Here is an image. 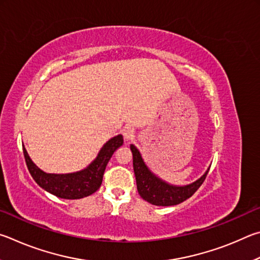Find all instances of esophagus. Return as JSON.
<instances>
[{
  "label": "esophagus",
  "instance_id": "obj_1",
  "mask_svg": "<svg viewBox=\"0 0 260 260\" xmlns=\"http://www.w3.org/2000/svg\"><path fill=\"white\" fill-rule=\"evenodd\" d=\"M122 135H123V137H124L126 142H129V140H131L135 137V129L130 125H125L122 129Z\"/></svg>",
  "mask_w": 260,
  "mask_h": 260
}]
</instances>
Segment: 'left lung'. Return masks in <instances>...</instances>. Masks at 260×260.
Segmentation results:
<instances>
[{
  "instance_id": "obj_1",
  "label": "left lung",
  "mask_w": 260,
  "mask_h": 260,
  "mask_svg": "<svg viewBox=\"0 0 260 260\" xmlns=\"http://www.w3.org/2000/svg\"><path fill=\"white\" fill-rule=\"evenodd\" d=\"M130 149L133 152L134 171L138 193L145 201L154 206L170 207L186 201L202 185L210 169L209 167L207 171L193 183L187 185H174L163 180L149 169L139 149L134 144L130 145Z\"/></svg>"
}]
</instances>
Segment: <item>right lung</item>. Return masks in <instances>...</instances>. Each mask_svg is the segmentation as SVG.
Returning a JSON list of instances; mask_svg holds the SVG:
<instances>
[{"label":"right lung","instance_id":"add662e5","mask_svg":"<svg viewBox=\"0 0 260 260\" xmlns=\"http://www.w3.org/2000/svg\"><path fill=\"white\" fill-rule=\"evenodd\" d=\"M123 144V136L117 135L108 140L100 149L97 157L83 170L72 174H48L31 161L22 145L26 165L33 179L40 187L50 194L66 200H77L93 194L103 183V176L114 152Z\"/></svg>","mask_w":260,"mask_h":260}]
</instances>
